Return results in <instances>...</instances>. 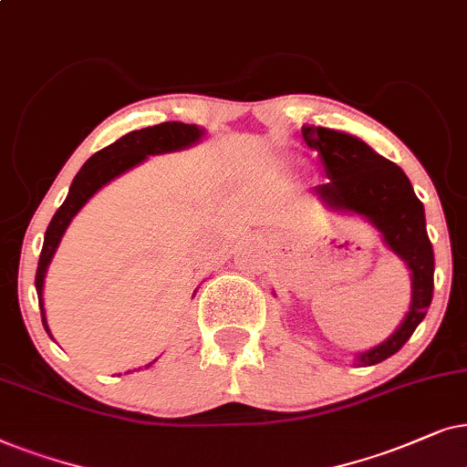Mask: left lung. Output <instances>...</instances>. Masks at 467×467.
Returning <instances> with one entry per match:
<instances>
[{
	"label": "left lung",
	"instance_id": "left-lung-1",
	"mask_svg": "<svg viewBox=\"0 0 467 467\" xmlns=\"http://www.w3.org/2000/svg\"><path fill=\"white\" fill-rule=\"evenodd\" d=\"M301 132L309 149L318 151L328 177L314 190L320 201L331 209L369 220L412 271V306L406 320L384 344L357 357V365L369 368L400 352L431 306L436 258L427 234L425 209L406 172L363 140L316 126H303Z\"/></svg>",
	"mask_w": 467,
	"mask_h": 467
}]
</instances>
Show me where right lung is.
Returning <instances> with one entry per match:
<instances>
[{
	"instance_id": "add662e5",
	"label": "right lung",
	"mask_w": 467,
	"mask_h": 467,
	"mask_svg": "<svg viewBox=\"0 0 467 467\" xmlns=\"http://www.w3.org/2000/svg\"><path fill=\"white\" fill-rule=\"evenodd\" d=\"M201 136L202 130L190 126V123L166 121L151 128L134 130V132L115 140L113 145L99 149L98 153H93L91 158L85 161L83 169H80L78 175L74 177L64 204H61L57 213L53 215L51 223H48L45 233V245H42L38 260V271H36V292H38L42 325H45L47 333L48 327L45 318V303H42V285H45L47 266L51 263L61 237H64L67 223H70L72 217L78 213V209L83 207L102 185H107L110 179L119 177L121 172L130 171L132 166L140 164L147 155L177 151V149L194 145Z\"/></svg>"
}]
</instances>
